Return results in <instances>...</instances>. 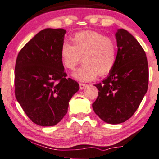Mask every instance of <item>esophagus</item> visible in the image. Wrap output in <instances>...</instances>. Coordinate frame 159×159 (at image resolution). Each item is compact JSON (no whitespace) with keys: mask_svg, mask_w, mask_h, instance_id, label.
Returning a JSON list of instances; mask_svg holds the SVG:
<instances>
[{"mask_svg":"<svg viewBox=\"0 0 159 159\" xmlns=\"http://www.w3.org/2000/svg\"><path fill=\"white\" fill-rule=\"evenodd\" d=\"M87 86V85L86 84H84V83H80V89H85V87Z\"/></svg>","mask_w":159,"mask_h":159,"instance_id":"34e87169","label":"esophagus"}]
</instances>
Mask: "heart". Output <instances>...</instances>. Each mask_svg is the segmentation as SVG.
Returning <instances> with one entry per match:
<instances>
[{
  "mask_svg": "<svg viewBox=\"0 0 159 159\" xmlns=\"http://www.w3.org/2000/svg\"><path fill=\"white\" fill-rule=\"evenodd\" d=\"M71 43L65 42L60 50L61 61L68 70H74L81 61L83 64L73 74L80 81H91L112 70L117 60V47L112 39L95 31L76 33Z\"/></svg>",
  "mask_w": 159,
  "mask_h": 159,
  "instance_id": "1",
  "label": "heart"
}]
</instances>
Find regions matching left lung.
I'll return each instance as SVG.
<instances>
[{"instance_id":"1","label":"left lung","mask_w":159,"mask_h":159,"mask_svg":"<svg viewBox=\"0 0 159 159\" xmlns=\"http://www.w3.org/2000/svg\"><path fill=\"white\" fill-rule=\"evenodd\" d=\"M117 60L109 76L94 85L98 97L93 109L107 124H118L129 119L147 93L149 69L146 53L135 37L118 29Z\"/></svg>"}]
</instances>
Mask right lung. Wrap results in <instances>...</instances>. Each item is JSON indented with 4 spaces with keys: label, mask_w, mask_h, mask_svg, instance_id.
Returning a JSON list of instances; mask_svg holds the SVG:
<instances>
[{
    "label": "right lung",
    "mask_w": 159,
    "mask_h": 159,
    "mask_svg": "<svg viewBox=\"0 0 159 159\" xmlns=\"http://www.w3.org/2000/svg\"><path fill=\"white\" fill-rule=\"evenodd\" d=\"M66 30H42L20 50L15 68V94L27 117L42 126H55L67 114L80 85L68 78L60 50Z\"/></svg>",
    "instance_id": "obj_1"
}]
</instances>
